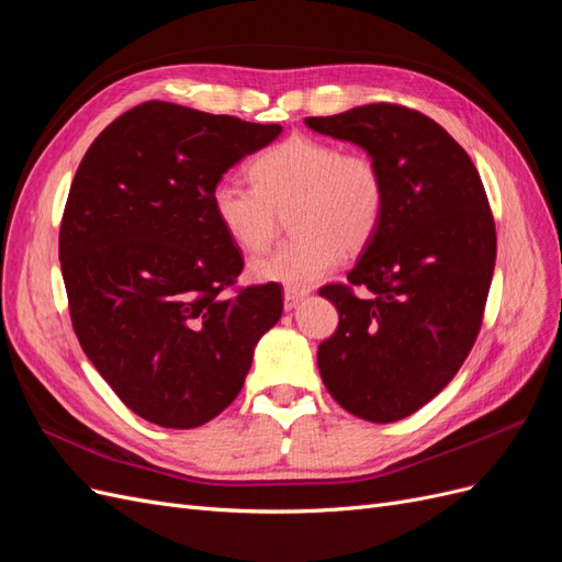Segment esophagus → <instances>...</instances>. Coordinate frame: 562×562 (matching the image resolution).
<instances>
[{
	"mask_svg": "<svg viewBox=\"0 0 562 562\" xmlns=\"http://www.w3.org/2000/svg\"><path fill=\"white\" fill-rule=\"evenodd\" d=\"M307 297V291H295V288H285L283 291V307L291 312V310H295L297 304Z\"/></svg>",
	"mask_w": 562,
	"mask_h": 562,
	"instance_id": "obj_1",
	"label": "esophagus"
}]
</instances>
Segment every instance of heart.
<instances>
[{
    "label": "heart",
    "mask_w": 562,
    "mask_h": 562,
    "mask_svg": "<svg viewBox=\"0 0 562 562\" xmlns=\"http://www.w3.org/2000/svg\"><path fill=\"white\" fill-rule=\"evenodd\" d=\"M250 182L223 178L211 190L217 225L246 252L265 250L291 211V239L250 262L258 281L307 291L337 267L345 252L363 250L382 225L386 182L363 151L291 135L260 151Z\"/></svg>",
    "instance_id": "1"
}]
</instances>
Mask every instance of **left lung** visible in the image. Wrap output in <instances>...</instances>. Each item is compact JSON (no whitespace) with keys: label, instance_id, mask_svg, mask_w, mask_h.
<instances>
[{"label":"left lung","instance_id":"1","mask_svg":"<svg viewBox=\"0 0 562 562\" xmlns=\"http://www.w3.org/2000/svg\"><path fill=\"white\" fill-rule=\"evenodd\" d=\"M304 124L361 145L386 182L375 239L347 283L318 291L339 314L318 345L321 380L356 417H411L457 375L481 333L497 258L483 180L464 147L411 108L375 103Z\"/></svg>","mask_w":562,"mask_h":562}]
</instances>
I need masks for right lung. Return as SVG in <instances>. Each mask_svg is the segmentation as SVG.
<instances>
[{
	"label": "right lung",
	"mask_w": 562,
	"mask_h": 562,
	"mask_svg": "<svg viewBox=\"0 0 562 562\" xmlns=\"http://www.w3.org/2000/svg\"><path fill=\"white\" fill-rule=\"evenodd\" d=\"M279 133L147 100L77 168L58 236L72 328L122 403L159 427L223 413L281 318L279 283L236 285L241 250L211 209L213 184Z\"/></svg>",
	"instance_id": "1"
}]
</instances>
